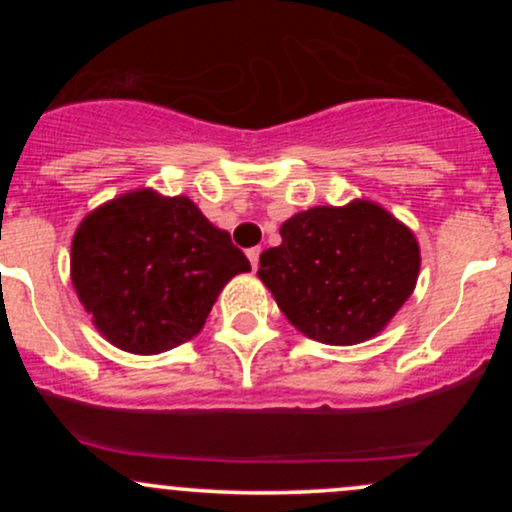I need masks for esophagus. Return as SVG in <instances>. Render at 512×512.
<instances>
[{"label":"esophagus","mask_w":512,"mask_h":512,"mask_svg":"<svg viewBox=\"0 0 512 512\" xmlns=\"http://www.w3.org/2000/svg\"><path fill=\"white\" fill-rule=\"evenodd\" d=\"M260 248H250L248 250V260H250V264H252V269H257V264H260Z\"/></svg>","instance_id":"34e87169"}]
</instances>
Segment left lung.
<instances>
[{
    "instance_id": "obj_1",
    "label": "left lung",
    "mask_w": 512,
    "mask_h": 512,
    "mask_svg": "<svg viewBox=\"0 0 512 512\" xmlns=\"http://www.w3.org/2000/svg\"><path fill=\"white\" fill-rule=\"evenodd\" d=\"M279 233L281 245L262 252L257 276L305 337L339 346L363 342L414 291L419 245L378 204L301 211Z\"/></svg>"
}]
</instances>
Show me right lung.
<instances>
[{"instance_id": "right-lung-1", "label": "right lung", "mask_w": 512, "mask_h": 512, "mask_svg": "<svg viewBox=\"0 0 512 512\" xmlns=\"http://www.w3.org/2000/svg\"><path fill=\"white\" fill-rule=\"evenodd\" d=\"M250 272L226 231L187 197L129 192L88 214L72 243L79 301L108 342L161 354L202 330L231 276Z\"/></svg>"}]
</instances>
